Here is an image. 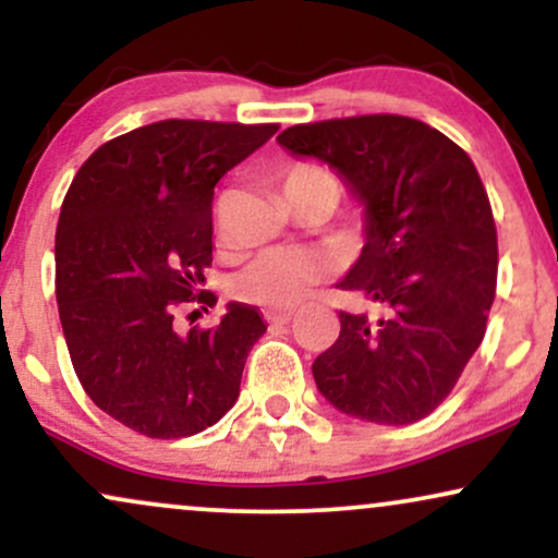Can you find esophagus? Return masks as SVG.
Wrapping results in <instances>:
<instances>
[{
	"instance_id": "34e87169",
	"label": "esophagus",
	"mask_w": 558,
	"mask_h": 558,
	"mask_svg": "<svg viewBox=\"0 0 558 558\" xmlns=\"http://www.w3.org/2000/svg\"><path fill=\"white\" fill-rule=\"evenodd\" d=\"M265 319L270 325H288L293 319V312L291 310H278V312H267Z\"/></svg>"
}]
</instances>
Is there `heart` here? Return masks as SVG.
<instances>
[{
  "label": "heart",
  "instance_id": "1",
  "mask_svg": "<svg viewBox=\"0 0 558 558\" xmlns=\"http://www.w3.org/2000/svg\"><path fill=\"white\" fill-rule=\"evenodd\" d=\"M280 191L291 202V207L317 202L332 213L341 198V181L328 165L315 162V159H299L280 172ZM323 280L325 267L315 257L275 248V252L254 259L239 275L235 293L254 304L267 306V310H291L310 296L312 288H317Z\"/></svg>",
  "mask_w": 558,
  "mask_h": 558
}]
</instances>
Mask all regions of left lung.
I'll return each instance as SVG.
<instances>
[{
	"instance_id": "left-lung-1",
	"label": "left lung",
	"mask_w": 558,
	"mask_h": 558,
	"mask_svg": "<svg viewBox=\"0 0 558 558\" xmlns=\"http://www.w3.org/2000/svg\"><path fill=\"white\" fill-rule=\"evenodd\" d=\"M278 141L328 162L364 202L367 243L338 288L386 312L338 315L341 336L312 364L319 393L377 425L427 417L483 343L496 296V222L477 168L403 114L293 125Z\"/></svg>"
}]
</instances>
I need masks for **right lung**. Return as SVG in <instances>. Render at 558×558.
<instances>
[{"instance_id":"add662e5","label":"right lung","mask_w":558,"mask_h":558,"mask_svg":"<svg viewBox=\"0 0 558 558\" xmlns=\"http://www.w3.org/2000/svg\"><path fill=\"white\" fill-rule=\"evenodd\" d=\"M278 123L159 120L107 141L70 183L54 239V288L75 375L101 412L146 438L213 427L239 399L267 330L230 304L215 328L178 330L213 265L215 185ZM204 310V306H202Z\"/></svg>"}]
</instances>
